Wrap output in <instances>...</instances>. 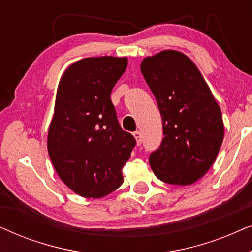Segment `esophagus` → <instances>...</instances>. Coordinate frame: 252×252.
Returning a JSON list of instances; mask_svg holds the SVG:
<instances>
[{
	"mask_svg": "<svg viewBox=\"0 0 252 252\" xmlns=\"http://www.w3.org/2000/svg\"><path fill=\"white\" fill-rule=\"evenodd\" d=\"M133 135H134V137H135L137 146H140V144L142 143V135H141L140 130H136V132H134Z\"/></svg>",
	"mask_w": 252,
	"mask_h": 252,
	"instance_id": "obj_1",
	"label": "esophagus"
}]
</instances>
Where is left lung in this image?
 <instances>
[{"instance_id": "obj_1", "label": "left lung", "mask_w": 252, "mask_h": 252, "mask_svg": "<svg viewBox=\"0 0 252 252\" xmlns=\"http://www.w3.org/2000/svg\"><path fill=\"white\" fill-rule=\"evenodd\" d=\"M141 72L163 122L164 137L150 154V166L166 184H194L212 166L221 147V110L201 72L180 51L144 58Z\"/></svg>"}]
</instances>
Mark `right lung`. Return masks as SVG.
I'll use <instances>...</instances> for the list:
<instances>
[{
	"mask_svg": "<svg viewBox=\"0 0 252 252\" xmlns=\"http://www.w3.org/2000/svg\"><path fill=\"white\" fill-rule=\"evenodd\" d=\"M126 67V57L84 58L60 81L48 154L64 184L82 197L101 198L116 190L136 144L120 127L110 98Z\"/></svg>",
	"mask_w": 252,
	"mask_h": 252,
	"instance_id": "add662e5",
	"label": "right lung"
}]
</instances>
